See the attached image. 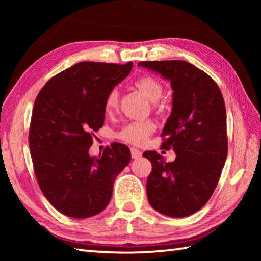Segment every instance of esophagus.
<instances>
[{"mask_svg":"<svg viewBox=\"0 0 261 261\" xmlns=\"http://www.w3.org/2000/svg\"><path fill=\"white\" fill-rule=\"evenodd\" d=\"M131 156H132V159H139L140 156H141V152L139 151V149H137V148H135V147H131Z\"/></svg>","mask_w":261,"mask_h":261,"instance_id":"esophagus-1","label":"esophagus"}]
</instances>
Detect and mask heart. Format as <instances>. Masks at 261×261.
Listing matches in <instances>:
<instances>
[{
	"mask_svg": "<svg viewBox=\"0 0 261 261\" xmlns=\"http://www.w3.org/2000/svg\"><path fill=\"white\" fill-rule=\"evenodd\" d=\"M136 86L152 102H156V101L160 100L163 94V87L161 83H159L156 79L151 77H143L138 79L136 82ZM117 105L118 92L116 90L110 91L105 100V112L107 114H112L117 108ZM153 130L154 125L149 121L132 122L123 127L120 134H118V137L122 140L126 141V143L140 145L146 141Z\"/></svg>",
	"mask_w": 261,
	"mask_h": 261,
	"instance_id": "obj_1",
	"label": "heart"
}]
</instances>
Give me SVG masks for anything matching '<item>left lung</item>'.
Instances as JSON below:
<instances>
[{"instance_id": "1", "label": "left lung", "mask_w": 261, "mask_h": 261, "mask_svg": "<svg viewBox=\"0 0 261 261\" xmlns=\"http://www.w3.org/2000/svg\"><path fill=\"white\" fill-rule=\"evenodd\" d=\"M170 82L173 108L162 130V147L176 159L166 162L155 151L144 152L152 163L147 198L159 213L184 218L199 211L213 194L228 153L227 115L216 83L185 61L139 62Z\"/></svg>"}]
</instances>
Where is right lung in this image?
Listing matches in <instances>:
<instances>
[{
	"mask_svg": "<svg viewBox=\"0 0 261 261\" xmlns=\"http://www.w3.org/2000/svg\"><path fill=\"white\" fill-rule=\"evenodd\" d=\"M126 64L81 62L46 83L35 99L30 152L47 200L62 214L86 219L109 204L117 175L129 165L126 145L113 143L88 154L105 122V100L132 69Z\"/></svg>",
	"mask_w": 261,
	"mask_h": 261,
	"instance_id": "obj_1",
	"label": "right lung"
}]
</instances>
